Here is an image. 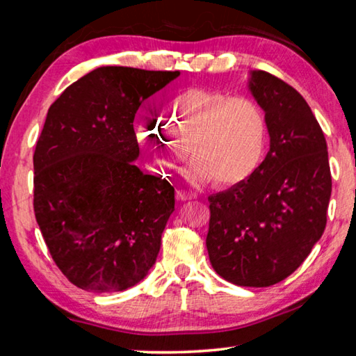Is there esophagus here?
Returning <instances> with one entry per match:
<instances>
[{
    "label": "esophagus",
    "instance_id": "esophagus-1",
    "mask_svg": "<svg viewBox=\"0 0 356 356\" xmlns=\"http://www.w3.org/2000/svg\"><path fill=\"white\" fill-rule=\"evenodd\" d=\"M176 197L179 201H188V200H195V197H197V195H196V193H191V191H186V190H177Z\"/></svg>",
    "mask_w": 356,
    "mask_h": 356
}]
</instances>
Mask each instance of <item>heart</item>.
Returning a JSON list of instances; mask_svg holds the SVG:
<instances>
[{
	"instance_id": "heart-1",
	"label": "heart",
	"mask_w": 356,
	"mask_h": 356,
	"mask_svg": "<svg viewBox=\"0 0 356 356\" xmlns=\"http://www.w3.org/2000/svg\"><path fill=\"white\" fill-rule=\"evenodd\" d=\"M138 136L159 174L172 172L188 152L191 180L236 185L261 163L267 119L250 97L190 88L168 99L159 119L144 122Z\"/></svg>"
}]
</instances>
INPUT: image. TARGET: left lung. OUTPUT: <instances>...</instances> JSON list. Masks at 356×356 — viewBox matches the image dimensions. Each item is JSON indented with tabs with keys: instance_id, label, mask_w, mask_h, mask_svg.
<instances>
[{
	"instance_id": "left-lung-1",
	"label": "left lung",
	"mask_w": 356,
	"mask_h": 356,
	"mask_svg": "<svg viewBox=\"0 0 356 356\" xmlns=\"http://www.w3.org/2000/svg\"><path fill=\"white\" fill-rule=\"evenodd\" d=\"M246 88L265 113L270 149L248 179L209 196L206 245L226 281L268 287L321 240L331 172L323 131L300 92L264 70H250Z\"/></svg>"
}]
</instances>
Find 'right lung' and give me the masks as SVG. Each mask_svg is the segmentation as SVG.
Listing matches in <instances>:
<instances>
[{
    "mask_svg": "<svg viewBox=\"0 0 356 356\" xmlns=\"http://www.w3.org/2000/svg\"><path fill=\"white\" fill-rule=\"evenodd\" d=\"M180 72L104 65L65 89L35 144L34 213L72 284L120 292L154 267L174 186L144 174L134 120Z\"/></svg>",
    "mask_w": 356,
    "mask_h": 356,
    "instance_id": "obj_1",
    "label": "right lung"
}]
</instances>
